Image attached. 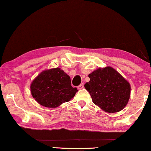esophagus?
I'll use <instances>...</instances> for the list:
<instances>
[{"instance_id":"34e87169","label":"esophagus","mask_w":151,"mask_h":151,"mask_svg":"<svg viewBox=\"0 0 151 151\" xmlns=\"http://www.w3.org/2000/svg\"><path fill=\"white\" fill-rule=\"evenodd\" d=\"M84 88V84L83 83H81V85H79L78 86V89H83Z\"/></svg>"}]
</instances>
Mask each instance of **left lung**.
<instances>
[{
  "mask_svg": "<svg viewBox=\"0 0 151 151\" xmlns=\"http://www.w3.org/2000/svg\"><path fill=\"white\" fill-rule=\"evenodd\" d=\"M88 77L90 81L85 87L94 104L111 113L124 108L130 98L131 86L116 70L110 66L98 68Z\"/></svg>",
  "mask_w": 151,
  "mask_h": 151,
  "instance_id": "1",
  "label": "left lung"
}]
</instances>
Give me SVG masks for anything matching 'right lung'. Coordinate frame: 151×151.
Here are the masks:
<instances>
[{"label":"right lung","mask_w":151,"mask_h":151,"mask_svg":"<svg viewBox=\"0 0 151 151\" xmlns=\"http://www.w3.org/2000/svg\"><path fill=\"white\" fill-rule=\"evenodd\" d=\"M30 91L38 103L48 108L68 102L78 91L71 86L70 76L59 68L42 72L32 81Z\"/></svg>","instance_id":"1"}]
</instances>
